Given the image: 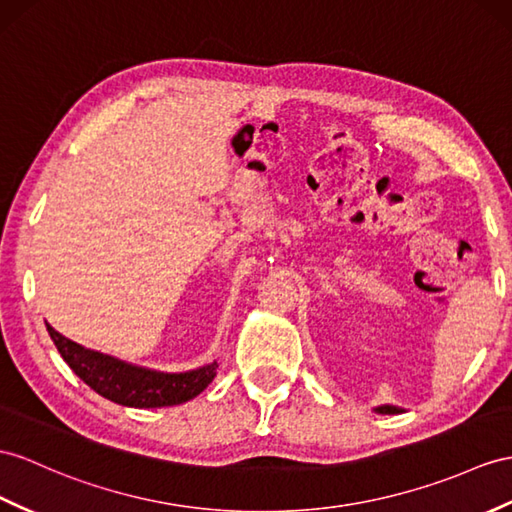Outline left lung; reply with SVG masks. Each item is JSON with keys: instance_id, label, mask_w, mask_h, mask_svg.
<instances>
[{"instance_id": "left-lung-1", "label": "left lung", "mask_w": 512, "mask_h": 512, "mask_svg": "<svg viewBox=\"0 0 512 512\" xmlns=\"http://www.w3.org/2000/svg\"><path fill=\"white\" fill-rule=\"evenodd\" d=\"M380 410V413H400V408H395V406H382V408H378Z\"/></svg>"}]
</instances>
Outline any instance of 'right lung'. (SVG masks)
Listing matches in <instances>:
<instances>
[{
  "label": "right lung",
  "mask_w": 512,
  "mask_h": 512,
  "mask_svg": "<svg viewBox=\"0 0 512 512\" xmlns=\"http://www.w3.org/2000/svg\"><path fill=\"white\" fill-rule=\"evenodd\" d=\"M47 332L65 363L76 371V376L89 384L95 393L121 406L160 408L184 404L202 393L217 376V363L186 373H158L86 350L56 332L49 323Z\"/></svg>",
  "instance_id": "add662e5"
}]
</instances>
